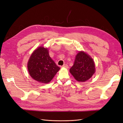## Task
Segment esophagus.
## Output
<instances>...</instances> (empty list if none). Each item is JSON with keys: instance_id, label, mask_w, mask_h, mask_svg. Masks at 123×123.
<instances>
[{"instance_id": "34e87169", "label": "esophagus", "mask_w": 123, "mask_h": 123, "mask_svg": "<svg viewBox=\"0 0 123 123\" xmlns=\"http://www.w3.org/2000/svg\"><path fill=\"white\" fill-rule=\"evenodd\" d=\"M62 68H68L69 67L67 64H64L63 66H62Z\"/></svg>"}]
</instances>
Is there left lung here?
I'll return each mask as SVG.
<instances>
[{
	"label": "left lung",
	"mask_w": 123,
	"mask_h": 123,
	"mask_svg": "<svg viewBox=\"0 0 123 123\" xmlns=\"http://www.w3.org/2000/svg\"><path fill=\"white\" fill-rule=\"evenodd\" d=\"M70 72L79 82H85L95 72V65L93 59L85 52H79L75 56Z\"/></svg>",
	"instance_id": "8db88e82"
}]
</instances>
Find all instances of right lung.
<instances>
[{
  "mask_svg": "<svg viewBox=\"0 0 123 123\" xmlns=\"http://www.w3.org/2000/svg\"><path fill=\"white\" fill-rule=\"evenodd\" d=\"M27 69L33 79L44 83L50 82L60 69L49 56L48 49L43 46L39 47L31 54Z\"/></svg>",
  "mask_w": 123,
  "mask_h": 123,
  "instance_id": "add662e5",
  "label": "right lung"
}]
</instances>
